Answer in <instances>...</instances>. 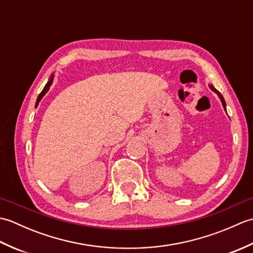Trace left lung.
<instances>
[{
    "instance_id": "left-lung-1",
    "label": "left lung",
    "mask_w": 253,
    "mask_h": 253,
    "mask_svg": "<svg viewBox=\"0 0 253 253\" xmlns=\"http://www.w3.org/2000/svg\"><path fill=\"white\" fill-rule=\"evenodd\" d=\"M210 88H211L213 91H214V92H215V93H217V95L219 96V99H221V101H222V104H223V106H224V109L225 110H226V103H225V100H224V98H223V95L221 94V93H219L218 92V91L215 89V88H214L213 87V85L212 84H210Z\"/></svg>"
}]
</instances>
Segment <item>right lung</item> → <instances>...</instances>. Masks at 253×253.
Wrapping results in <instances>:
<instances>
[{
	"label": "right lung",
	"mask_w": 253,
	"mask_h": 253,
	"mask_svg": "<svg viewBox=\"0 0 253 253\" xmlns=\"http://www.w3.org/2000/svg\"><path fill=\"white\" fill-rule=\"evenodd\" d=\"M52 83H53V75H52V77L50 78V80L49 82H47V84H45V87L43 88V90L41 91V93L39 94V96H38V99H37V102H36V107L38 106V104H39V102H40V100L43 98V95L47 92V91H49V89H50V85L52 84Z\"/></svg>",
	"instance_id": "add662e5"
}]
</instances>
